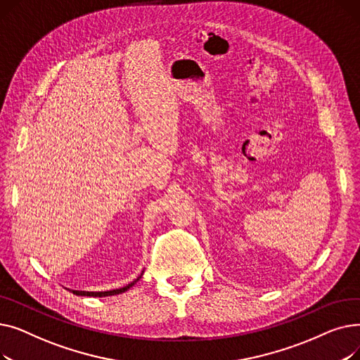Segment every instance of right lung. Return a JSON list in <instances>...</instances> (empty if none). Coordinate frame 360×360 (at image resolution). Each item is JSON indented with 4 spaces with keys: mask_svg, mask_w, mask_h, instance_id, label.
Returning a JSON list of instances; mask_svg holds the SVG:
<instances>
[{
    "mask_svg": "<svg viewBox=\"0 0 360 360\" xmlns=\"http://www.w3.org/2000/svg\"><path fill=\"white\" fill-rule=\"evenodd\" d=\"M141 278V276L140 277H137L134 281H131L129 285H127V286H124V288H120V289H113V290H106V292H84V290H71L74 295H77V296H93V297H102V296H112V295H120V293H124L125 290H128L129 288H132L136 285V283L139 281Z\"/></svg>",
    "mask_w": 360,
    "mask_h": 360,
    "instance_id": "obj_1",
    "label": "right lung"
}]
</instances>
